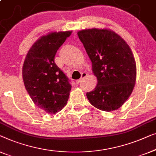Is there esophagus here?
I'll use <instances>...</instances> for the list:
<instances>
[{
  "mask_svg": "<svg viewBox=\"0 0 156 156\" xmlns=\"http://www.w3.org/2000/svg\"><path fill=\"white\" fill-rule=\"evenodd\" d=\"M86 76H87V73H82V74H81V78L79 79V80H76V83H77V84H79V83H80L81 81L83 80V79H84L85 77H86Z\"/></svg>",
  "mask_w": 156,
  "mask_h": 156,
  "instance_id": "1",
  "label": "esophagus"
}]
</instances>
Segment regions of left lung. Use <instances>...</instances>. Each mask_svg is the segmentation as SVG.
Returning <instances> with one entry per match:
<instances>
[{
  "instance_id": "left-lung-1",
  "label": "left lung",
  "mask_w": 156,
  "mask_h": 156,
  "mask_svg": "<svg viewBox=\"0 0 156 156\" xmlns=\"http://www.w3.org/2000/svg\"><path fill=\"white\" fill-rule=\"evenodd\" d=\"M98 79L94 90L86 95L92 105L112 112L120 108L132 93L136 80V64L126 41L112 30L103 28L78 32Z\"/></svg>"
}]
</instances>
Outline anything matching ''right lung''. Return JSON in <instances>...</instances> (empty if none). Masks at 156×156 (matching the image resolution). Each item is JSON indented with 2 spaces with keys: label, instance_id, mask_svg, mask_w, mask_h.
<instances>
[{
  "label": "right lung",
  "instance_id": "obj_1",
  "mask_svg": "<svg viewBox=\"0 0 156 156\" xmlns=\"http://www.w3.org/2000/svg\"><path fill=\"white\" fill-rule=\"evenodd\" d=\"M71 31L51 32L39 37L26 55L23 79L28 94L39 108L56 114L67 104L71 85L54 63L58 48Z\"/></svg>",
  "mask_w": 156,
  "mask_h": 156
}]
</instances>
